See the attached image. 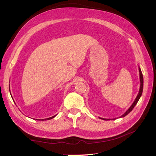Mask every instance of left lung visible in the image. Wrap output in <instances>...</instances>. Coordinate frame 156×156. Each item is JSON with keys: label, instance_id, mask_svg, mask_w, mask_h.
<instances>
[{"label": "left lung", "instance_id": "8db88e82", "mask_svg": "<svg viewBox=\"0 0 156 156\" xmlns=\"http://www.w3.org/2000/svg\"><path fill=\"white\" fill-rule=\"evenodd\" d=\"M139 79H140V88H139V93L137 94V96H136L135 100H134L133 103H132V105L130 106V107L127 109L123 115H122V116H119V118H122V117H124L126 116V115H127L129 114V113L133 110V108L135 107V106L136 105V103H137V102L139 101V99L140 98V96H142V93H143V83H144V81H143V73H142V72H141V69L139 67ZM100 118V119H102V120H110L111 119H103V118ZM116 119V118H115V119H113V120H115Z\"/></svg>", "mask_w": 156, "mask_h": 156}]
</instances>
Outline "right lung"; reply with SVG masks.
<instances>
[{
  "instance_id": "add662e5",
  "label": "right lung",
  "mask_w": 156,
  "mask_h": 156,
  "mask_svg": "<svg viewBox=\"0 0 156 156\" xmlns=\"http://www.w3.org/2000/svg\"><path fill=\"white\" fill-rule=\"evenodd\" d=\"M9 90H10V84H9ZM10 95H11V96H12V98L13 99V98H12V94H11V92H10ZM56 115H55V116H51V117H50V118H48V119H39L40 120H50V119H53V118H55V116H56ZM37 120H39L38 119H36Z\"/></svg>"
}]
</instances>
